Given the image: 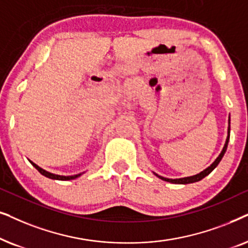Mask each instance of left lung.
Here are the masks:
<instances>
[{"mask_svg":"<svg viewBox=\"0 0 248 248\" xmlns=\"http://www.w3.org/2000/svg\"><path fill=\"white\" fill-rule=\"evenodd\" d=\"M229 124H230V120H229ZM229 137H230V124H229V127H228V137H227L226 144H224V146H223V150H222V152H221L219 156L217 157V160L214 161V162H213L212 164H211V166H210L209 168H206L205 170L202 171V172L197 173V174H195V176H191V177L180 178V179H169V178H164V177L158 176V174H156V173H155V176L160 178V179H162V180H164V181H168V183H172V184H191V183H196V181L202 180L204 177H206L207 174L212 172V171L214 170V168H216V167L217 166V164L220 163L221 158L223 157V155H224V153H226V151H227V147H228V141H229Z\"/></svg>","mask_w":248,"mask_h":248,"instance_id":"8db88e82","label":"left lung"}]
</instances>
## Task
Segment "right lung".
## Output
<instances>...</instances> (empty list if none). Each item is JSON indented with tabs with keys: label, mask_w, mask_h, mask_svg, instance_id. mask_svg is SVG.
<instances>
[{
	"label": "right lung",
	"mask_w": 248,
	"mask_h": 248,
	"mask_svg": "<svg viewBox=\"0 0 248 248\" xmlns=\"http://www.w3.org/2000/svg\"><path fill=\"white\" fill-rule=\"evenodd\" d=\"M32 166H34L36 169L38 170V172L43 174V176L49 178V179H57V180H71V179H76V178H78L79 176H81V173L79 174H75V176H59V174H54V173H51V172H47V171H45L44 169H42V168H39L37 164H35L34 162H31V161H29Z\"/></svg>",
	"instance_id": "1"
}]
</instances>
